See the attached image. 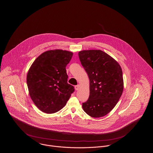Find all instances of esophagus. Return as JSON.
Masks as SVG:
<instances>
[{
    "instance_id": "34e87169",
    "label": "esophagus",
    "mask_w": 153,
    "mask_h": 153,
    "mask_svg": "<svg viewBox=\"0 0 153 153\" xmlns=\"http://www.w3.org/2000/svg\"><path fill=\"white\" fill-rule=\"evenodd\" d=\"M80 89V85H77L75 86V89L76 91H78Z\"/></svg>"
}]
</instances>
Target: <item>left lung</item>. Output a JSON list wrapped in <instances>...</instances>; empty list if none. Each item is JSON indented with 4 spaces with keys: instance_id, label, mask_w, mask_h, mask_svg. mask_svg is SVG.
Masks as SVG:
<instances>
[{
    "instance_id": "1",
    "label": "left lung",
    "mask_w": 153,
    "mask_h": 153,
    "mask_svg": "<svg viewBox=\"0 0 153 153\" xmlns=\"http://www.w3.org/2000/svg\"><path fill=\"white\" fill-rule=\"evenodd\" d=\"M89 79V96L82 108L92 117L108 114L117 105L123 91L122 70L117 61L100 50L79 52Z\"/></svg>"
}]
</instances>
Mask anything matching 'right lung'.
I'll return each mask as SVG.
<instances>
[{"mask_svg": "<svg viewBox=\"0 0 153 153\" xmlns=\"http://www.w3.org/2000/svg\"><path fill=\"white\" fill-rule=\"evenodd\" d=\"M73 56L59 49L42 53L27 74V84L33 102L41 111L53 114L62 109L74 91L68 83L66 66Z\"/></svg>", "mask_w": 153, "mask_h": 153, "instance_id": "right-lung-1", "label": "right lung"}]
</instances>
